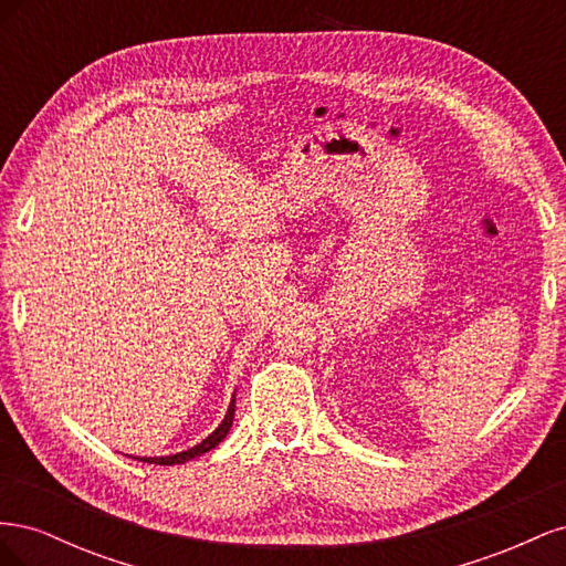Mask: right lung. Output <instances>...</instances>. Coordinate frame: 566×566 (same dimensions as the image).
<instances>
[{"mask_svg":"<svg viewBox=\"0 0 566 566\" xmlns=\"http://www.w3.org/2000/svg\"><path fill=\"white\" fill-rule=\"evenodd\" d=\"M233 416H235V394L231 397V403H229V408H227L224 420L219 422V427H217V430H214L212 434H208L200 443H196V447L186 449V451H179V453H172V455H153V458H136V460L150 462V465H181V462L191 460V458H198V455H202V453L212 451L214 447H219V441H224V437H227L229 430H231Z\"/></svg>","mask_w":566,"mask_h":566,"instance_id":"1","label":"right lung"}]
</instances>
